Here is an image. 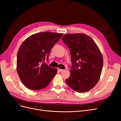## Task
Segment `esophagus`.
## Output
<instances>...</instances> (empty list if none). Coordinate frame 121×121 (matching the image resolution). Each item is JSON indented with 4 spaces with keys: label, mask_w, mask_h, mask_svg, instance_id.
Wrapping results in <instances>:
<instances>
[{
    "label": "esophagus",
    "mask_w": 121,
    "mask_h": 121,
    "mask_svg": "<svg viewBox=\"0 0 121 121\" xmlns=\"http://www.w3.org/2000/svg\"><path fill=\"white\" fill-rule=\"evenodd\" d=\"M58 71H59L60 72H63V71H64V69H58Z\"/></svg>",
    "instance_id": "obj_1"
}]
</instances>
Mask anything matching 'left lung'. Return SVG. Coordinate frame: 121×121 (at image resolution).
<instances>
[{"label": "left lung", "mask_w": 121, "mask_h": 121, "mask_svg": "<svg viewBox=\"0 0 121 121\" xmlns=\"http://www.w3.org/2000/svg\"><path fill=\"white\" fill-rule=\"evenodd\" d=\"M70 49L72 61L71 75L65 82L79 93L89 91L99 80L103 57L94 40L82 33L68 34L61 38Z\"/></svg>", "instance_id": "obj_1"}]
</instances>
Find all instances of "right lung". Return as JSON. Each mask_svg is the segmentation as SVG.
Segmentation results:
<instances>
[{"label":"right lung","instance_id":"right-lung-1","mask_svg":"<svg viewBox=\"0 0 121 121\" xmlns=\"http://www.w3.org/2000/svg\"><path fill=\"white\" fill-rule=\"evenodd\" d=\"M62 33L47 32L30 36L20 46L17 56V74L24 85L37 90L49 85L57 73V69L45 63L50 50Z\"/></svg>","mask_w":121,"mask_h":121}]
</instances>
